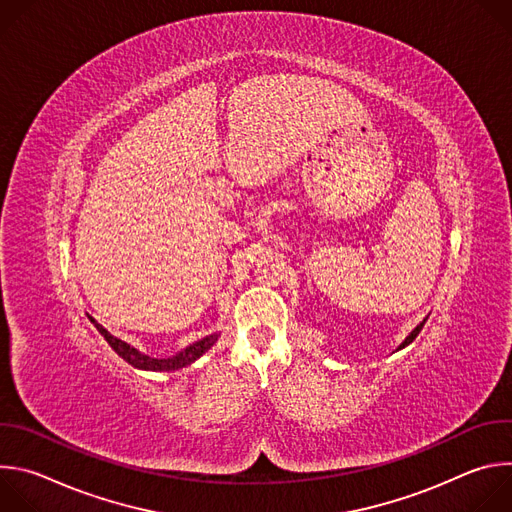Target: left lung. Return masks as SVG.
I'll return each mask as SVG.
<instances>
[{
	"label": "left lung",
	"mask_w": 512,
	"mask_h": 512,
	"mask_svg": "<svg viewBox=\"0 0 512 512\" xmlns=\"http://www.w3.org/2000/svg\"><path fill=\"white\" fill-rule=\"evenodd\" d=\"M423 324H425V320H423V322H421V324H419V326H415V330H413V332H411V334H409V336H407V338H405V340H403V342H401V344H399V348H397V350H401V348H405V346H407V344H411V342H413V340H415V338H417V334H419V332H421V328H423Z\"/></svg>",
	"instance_id": "left-lung-1"
}]
</instances>
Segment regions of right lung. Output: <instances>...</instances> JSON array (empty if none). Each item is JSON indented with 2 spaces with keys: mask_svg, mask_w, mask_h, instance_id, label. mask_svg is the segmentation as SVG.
I'll return each instance as SVG.
<instances>
[{
  "mask_svg": "<svg viewBox=\"0 0 512 512\" xmlns=\"http://www.w3.org/2000/svg\"><path fill=\"white\" fill-rule=\"evenodd\" d=\"M89 320L95 324V328L99 330V334L109 342V346H111L125 362H129L131 367H135V369H139V371H160V373H166V371H178V369H182V367H188V364H192L196 358H200V356L218 340V336H221V334H210V336H206V338H202V340H198V342L186 346L184 350H180V352L174 354V356H168V358H154V356H150V354L139 352V350L133 348L131 344H127V342H123L121 338H117V336H113L111 332H107L93 316H89Z\"/></svg>",
  "mask_w": 512,
  "mask_h": 512,
  "instance_id": "obj_1",
  "label": "right lung"
}]
</instances>
